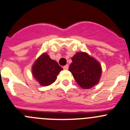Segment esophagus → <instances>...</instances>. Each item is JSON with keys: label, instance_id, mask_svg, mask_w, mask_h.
<instances>
[{"label": "esophagus", "instance_id": "obj_1", "mask_svg": "<svg viewBox=\"0 0 130 130\" xmlns=\"http://www.w3.org/2000/svg\"><path fill=\"white\" fill-rule=\"evenodd\" d=\"M63 69L64 70H67V69H69V65H65V66H63Z\"/></svg>", "mask_w": 130, "mask_h": 130}]
</instances>
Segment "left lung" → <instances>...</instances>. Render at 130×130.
Wrapping results in <instances>:
<instances>
[{"label":"left lung","mask_w":130,"mask_h":130,"mask_svg":"<svg viewBox=\"0 0 130 130\" xmlns=\"http://www.w3.org/2000/svg\"><path fill=\"white\" fill-rule=\"evenodd\" d=\"M72 60L69 70L79 86L87 89L99 84L102 70L100 63L94 58L87 53L78 52Z\"/></svg>","instance_id":"left-lung-1"}]
</instances>
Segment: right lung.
<instances>
[{
	"mask_svg": "<svg viewBox=\"0 0 130 130\" xmlns=\"http://www.w3.org/2000/svg\"><path fill=\"white\" fill-rule=\"evenodd\" d=\"M62 70L55 60L50 58L46 53H44L33 64L31 73L40 85L47 86L56 80L57 75Z\"/></svg>",
	"mask_w": 130,
	"mask_h": 130,
	"instance_id": "obj_1",
	"label": "right lung"
}]
</instances>
